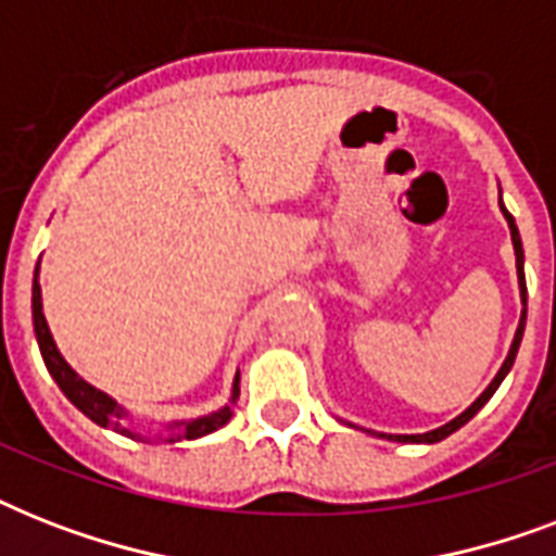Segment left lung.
<instances>
[{"label": "left lung", "mask_w": 556, "mask_h": 556, "mask_svg": "<svg viewBox=\"0 0 556 556\" xmlns=\"http://www.w3.org/2000/svg\"><path fill=\"white\" fill-rule=\"evenodd\" d=\"M500 207H502V213H505V218H508L510 239H514V251H517L519 288H522V303H526V274H522V242H519V230H517V225H514V216H510L508 210H505V204H502V201H500ZM522 331H526V308H522V320H519V329H517V334H514V343H510V352H508V357H505V364H502L500 375H496V378L491 380V387L484 389L482 395L476 397L473 404L467 406L465 413L458 415V418H453V421L444 424V427H439V430L421 432V435H389V439H395V441H409V444H421V441H424V444H435V441L447 439L450 432H456L458 427H465V424L470 421V418H473V415L479 413V409H482L484 404H488V401H491V395H493V392H496V389H500V383H502V380H505V375H508V371H510V366H514V361H517L519 343H522Z\"/></svg>", "instance_id": "obj_1"}]
</instances>
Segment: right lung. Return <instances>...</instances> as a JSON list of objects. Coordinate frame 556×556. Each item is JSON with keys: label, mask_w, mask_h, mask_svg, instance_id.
<instances>
[{"label": "right lung", "mask_w": 556, "mask_h": 556, "mask_svg": "<svg viewBox=\"0 0 556 556\" xmlns=\"http://www.w3.org/2000/svg\"><path fill=\"white\" fill-rule=\"evenodd\" d=\"M30 308H34V331H37L39 352H42V361H46L51 378L56 380V387L63 389L65 397H68V401H72L83 415H89L94 424H100V427H109V424H112L117 432H126L121 430V424L115 421V418H121V409H117L115 401L103 395L100 389L89 387L83 378H77V371L65 364L63 355L56 352L54 338H51V331H48L46 314H42V291H39L37 277H34ZM236 395H239V378H236V387H233V397ZM227 421H230V406H225V409H218V413L213 415H204V418H195V421L181 424L178 439H181V435H185V439H201V435H207V432H216L218 427H225ZM169 441H176V439H169Z\"/></svg>", "instance_id": "1"}]
</instances>
